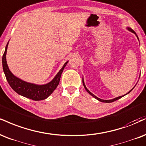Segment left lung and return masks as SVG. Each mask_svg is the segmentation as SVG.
<instances>
[{
    "mask_svg": "<svg viewBox=\"0 0 146 146\" xmlns=\"http://www.w3.org/2000/svg\"><path fill=\"white\" fill-rule=\"evenodd\" d=\"M126 29H128V31H131V33H134V34H135V35H136L137 38H138V40H139V38H138V36H137V34H136V33H135V31H133V29H131V28H129V27H127V28H126ZM82 82H83V85H84V88H85L86 90V91H87V92H88V93H89V94H90L91 96H93V97H94V98H95V99H97V100H98V101H101V102H103V103H111V102H113V101H116V100H118V99H120V98L123 97V96H125V95H126V94H129V92H131V91H132V90H133V88H135V86H136V85H135V86H134V87H133V88H132V89H131V90H130L129 92H127V93H126V94H124V95H123V96H117V97H116V98H114V99H110V100H104V99H100V98H99V97H97V96H96L95 95H94V94H92V93L90 92V91H89V90H88V88H86V85H85V83H84V78H83V79H82Z\"/></svg>",
    "mask_w": 146,
    "mask_h": 146,
    "instance_id": "8db88e82",
    "label": "left lung"
}]
</instances>
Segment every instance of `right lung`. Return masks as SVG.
Returning a JSON list of instances; mask_svg holds the SVG:
<instances>
[{
  "label": "right lung",
  "mask_w": 146,
  "mask_h": 146,
  "mask_svg": "<svg viewBox=\"0 0 146 146\" xmlns=\"http://www.w3.org/2000/svg\"><path fill=\"white\" fill-rule=\"evenodd\" d=\"M8 44L9 42L5 47L4 54H3V58H2V62H3V71H4L5 77H6L7 80L10 86L17 94L28 98V99L34 100V101H41V100L47 99L51 94H52V92L56 90V88L58 86L61 74H62L64 68L66 66L68 60L64 63L62 68L56 75L53 80L47 84L38 85V84L29 83V82H25V81L17 78L11 73V71L9 68L6 60Z\"/></svg>",
  "instance_id": "right-lung-1"
}]
</instances>
